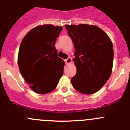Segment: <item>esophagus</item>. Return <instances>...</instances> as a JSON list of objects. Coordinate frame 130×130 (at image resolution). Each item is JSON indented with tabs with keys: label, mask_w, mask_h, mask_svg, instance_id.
Instances as JSON below:
<instances>
[{
	"label": "esophagus",
	"mask_w": 130,
	"mask_h": 130,
	"mask_svg": "<svg viewBox=\"0 0 130 130\" xmlns=\"http://www.w3.org/2000/svg\"><path fill=\"white\" fill-rule=\"evenodd\" d=\"M71 61H72V59H71L70 57H69L67 59H66V60H65V62H66V64H67L71 63Z\"/></svg>",
	"instance_id": "1"
}]
</instances>
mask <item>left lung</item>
Returning <instances> with one entry per match:
<instances>
[{"instance_id":"1","label":"left lung","mask_w":130,"mask_h":130,"mask_svg":"<svg viewBox=\"0 0 130 130\" xmlns=\"http://www.w3.org/2000/svg\"><path fill=\"white\" fill-rule=\"evenodd\" d=\"M75 46L76 73L71 84L79 92L91 94L103 87L111 75L113 44L100 28L92 25H66Z\"/></svg>"}]
</instances>
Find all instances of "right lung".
<instances>
[{"instance_id": "add662e5", "label": "right lung", "mask_w": 130, "mask_h": 130, "mask_svg": "<svg viewBox=\"0 0 130 130\" xmlns=\"http://www.w3.org/2000/svg\"><path fill=\"white\" fill-rule=\"evenodd\" d=\"M61 26H38L26 34L20 46L19 70L26 82L38 94L48 93L56 88L63 75L65 62L57 55L55 41Z\"/></svg>"}]
</instances>
